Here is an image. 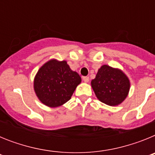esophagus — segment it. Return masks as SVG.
Here are the masks:
<instances>
[{
	"instance_id": "obj_1",
	"label": "esophagus",
	"mask_w": 155,
	"mask_h": 155,
	"mask_svg": "<svg viewBox=\"0 0 155 155\" xmlns=\"http://www.w3.org/2000/svg\"><path fill=\"white\" fill-rule=\"evenodd\" d=\"M83 81H84L85 83H87L89 81V78L88 77H83Z\"/></svg>"
}]
</instances>
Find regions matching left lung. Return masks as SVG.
Returning <instances> with one entry per match:
<instances>
[{
    "mask_svg": "<svg viewBox=\"0 0 155 155\" xmlns=\"http://www.w3.org/2000/svg\"><path fill=\"white\" fill-rule=\"evenodd\" d=\"M91 84L97 98L110 106L124 102L130 88V82L124 71L109 65H102L98 69Z\"/></svg>",
    "mask_w": 155,
    "mask_h": 155,
    "instance_id": "8db88e82",
    "label": "left lung"
}]
</instances>
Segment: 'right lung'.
Listing matches in <instances>:
<instances>
[{"label":"right lung","mask_w":155,"mask_h":155,"mask_svg":"<svg viewBox=\"0 0 155 155\" xmlns=\"http://www.w3.org/2000/svg\"><path fill=\"white\" fill-rule=\"evenodd\" d=\"M81 78L66 61L51 59L39 69L34 78V91L48 107H59L71 99Z\"/></svg>","instance_id":"1"}]
</instances>
